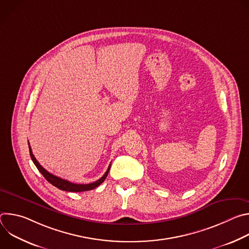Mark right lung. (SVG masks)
Masks as SVG:
<instances>
[{
  "mask_svg": "<svg viewBox=\"0 0 249 249\" xmlns=\"http://www.w3.org/2000/svg\"><path fill=\"white\" fill-rule=\"evenodd\" d=\"M28 148H29V154H30V158L33 161V163L35 164V166L37 167V169L41 172V174L45 177V179L51 183L52 185H54L55 187L59 188L60 190H64V191H69V192H84V191H89V190H92L94 189L95 187L99 186L104 180L106 177H107V174L109 172V169H110V165L108 166L107 170H106V172L104 173V175L101 177V178H99L98 180L92 182V183H89V184H76V183H73V182H70L66 179H63L61 178V177H58L50 172H48L45 168H43L40 163L36 160V159H35V157L33 156L32 154V151H31V148L28 144Z\"/></svg>",
  "mask_w": 249,
  "mask_h": 249,
  "instance_id": "right-lung-1",
  "label": "right lung"
}]
</instances>
